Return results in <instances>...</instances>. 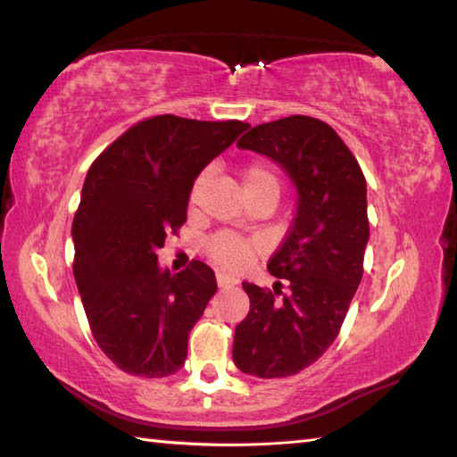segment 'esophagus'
Wrapping results in <instances>:
<instances>
[{
  "mask_svg": "<svg viewBox=\"0 0 457 457\" xmlns=\"http://www.w3.org/2000/svg\"><path fill=\"white\" fill-rule=\"evenodd\" d=\"M215 278H218V286L220 287H234L237 284L236 278H231V276H228V273H221V271Z\"/></svg>",
  "mask_w": 457,
  "mask_h": 457,
  "instance_id": "esophagus-1",
  "label": "esophagus"
}]
</instances>
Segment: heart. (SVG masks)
<instances>
[{
	"mask_svg": "<svg viewBox=\"0 0 457 457\" xmlns=\"http://www.w3.org/2000/svg\"><path fill=\"white\" fill-rule=\"evenodd\" d=\"M205 179H207L205 173H200L197 179L194 181L192 189H189V210H195V205L200 204ZM242 179H244L245 194L262 187H271L279 194V179L276 176V171L263 162H253L247 165L242 173ZM205 252L210 255V260L215 265H220V268L229 270V271H239L253 262V257L257 255V245L252 242V239L231 234V231H221V234L213 236L210 242H207Z\"/></svg>",
	"mask_w": 457,
	"mask_h": 457,
	"instance_id": "b5f03b06",
	"label": "heart"
}]
</instances>
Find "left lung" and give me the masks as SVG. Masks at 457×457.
<instances>
[{"mask_svg":"<svg viewBox=\"0 0 457 457\" xmlns=\"http://www.w3.org/2000/svg\"><path fill=\"white\" fill-rule=\"evenodd\" d=\"M237 145L276 160L300 194L289 234L268 263L279 281L273 289L244 281L250 313L234 334L239 370L287 378L334 344L361 281L370 239L366 178L336 129L310 115L260 123Z\"/></svg>","mask_w":457,"mask_h":457,"instance_id":"obj_1","label":"left lung"}]
</instances>
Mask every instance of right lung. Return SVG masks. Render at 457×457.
Here are the masks:
<instances>
[{"label":"right lung","instance_id":"obj_1","mask_svg":"<svg viewBox=\"0 0 457 457\" xmlns=\"http://www.w3.org/2000/svg\"><path fill=\"white\" fill-rule=\"evenodd\" d=\"M250 128L163 113L142 120L99 154L73 215V276L91 336L121 371L165 378L218 289L200 260L162 271L157 250L187 220L189 189L207 163Z\"/></svg>","mask_w":457,"mask_h":457}]
</instances>
